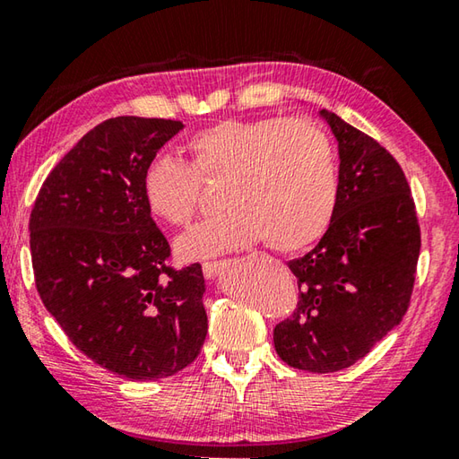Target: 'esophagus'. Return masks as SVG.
Returning a JSON list of instances; mask_svg holds the SVG:
<instances>
[{
    "label": "esophagus",
    "instance_id": "1",
    "mask_svg": "<svg viewBox=\"0 0 459 459\" xmlns=\"http://www.w3.org/2000/svg\"><path fill=\"white\" fill-rule=\"evenodd\" d=\"M224 266H227V261H208V263H203L204 277L206 279L219 277V274L224 271Z\"/></svg>",
    "mask_w": 459,
    "mask_h": 459
}]
</instances>
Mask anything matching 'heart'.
<instances>
[{"instance_id": "b5f03b06", "label": "heart", "mask_w": 459, "mask_h": 459, "mask_svg": "<svg viewBox=\"0 0 459 459\" xmlns=\"http://www.w3.org/2000/svg\"><path fill=\"white\" fill-rule=\"evenodd\" d=\"M190 166L154 156L143 174V196L156 219L185 227L201 206V180L222 182L227 211L178 240L185 258L238 251L258 240L281 253L316 243L339 201L335 152L309 120L229 118L188 140Z\"/></svg>"}]
</instances>
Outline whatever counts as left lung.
Returning <instances> with one entry per match:
<instances>
[{
  "mask_svg": "<svg viewBox=\"0 0 459 459\" xmlns=\"http://www.w3.org/2000/svg\"><path fill=\"white\" fill-rule=\"evenodd\" d=\"M319 116L339 144L337 211L313 251L289 261L301 295L273 341L290 368L331 373L363 359L402 323L421 237L395 158L337 114Z\"/></svg>",
  "mask_w": 459,
  "mask_h": 459,
  "instance_id": "1",
  "label": "left lung"
}]
</instances>
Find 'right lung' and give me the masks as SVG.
I'll return each instance as SVG.
<instances>
[{"mask_svg":"<svg viewBox=\"0 0 459 459\" xmlns=\"http://www.w3.org/2000/svg\"><path fill=\"white\" fill-rule=\"evenodd\" d=\"M185 128L118 116L65 154L30 216L33 277L46 309L82 353L132 381H156L201 353L204 277L174 271L143 196L148 162Z\"/></svg>","mask_w":459,"mask_h":459,"instance_id":"1","label":"right lung"}]
</instances>
